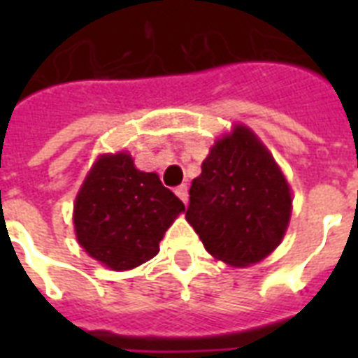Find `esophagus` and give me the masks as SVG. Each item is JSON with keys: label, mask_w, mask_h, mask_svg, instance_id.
I'll list each match as a JSON object with an SVG mask.
<instances>
[{"label": "esophagus", "mask_w": 358, "mask_h": 358, "mask_svg": "<svg viewBox=\"0 0 358 358\" xmlns=\"http://www.w3.org/2000/svg\"><path fill=\"white\" fill-rule=\"evenodd\" d=\"M174 193H176V195H178L180 201L184 202V204H187V185H185V184L178 185V187H176V189H174Z\"/></svg>", "instance_id": "34e87169"}]
</instances>
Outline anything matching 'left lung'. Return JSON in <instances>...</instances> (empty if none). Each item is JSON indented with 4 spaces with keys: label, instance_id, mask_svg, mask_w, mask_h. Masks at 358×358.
Returning <instances> with one entry per match:
<instances>
[{
    "label": "left lung",
    "instance_id": "left-lung-1",
    "mask_svg": "<svg viewBox=\"0 0 358 358\" xmlns=\"http://www.w3.org/2000/svg\"><path fill=\"white\" fill-rule=\"evenodd\" d=\"M292 212L286 178L245 126L219 139L191 182L187 223L212 256L245 267L282 239Z\"/></svg>",
    "mask_w": 358,
    "mask_h": 358
}]
</instances>
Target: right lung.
I'll list each match as a JSON object with an SVG mask.
<instances>
[{"mask_svg":"<svg viewBox=\"0 0 358 358\" xmlns=\"http://www.w3.org/2000/svg\"><path fill=\"white\" fill-rule=\"evenodd\" d=\"M184 202L156 173L135 169L128 154L102 156L87 174L74 204L83 249L115 271L150 260Z\"/></svg>","mask_w":358,"mask_h":358,"instance_id":"obj_1","label":"right lung"}]
</instances>
